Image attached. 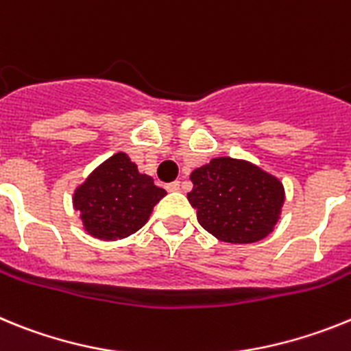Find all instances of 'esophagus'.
Instances as JSON below:
<instances>
[{"mask_svg":"<svg viewBox=\"0 0 351 351\" xmlns=\"http://www.w3.org/2000/svg\"><path fill=\"white\" fill-rule=\"evenodd\" d=\"M166 189L169 191V193H175V191H180V182L176 180V182H171V184H167Z\"/></svg>","mask_w":351,"mask_h":351,"instance_id":"esophagus-1","label":"esophagus"}]
</instances>
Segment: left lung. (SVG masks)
<instances>
[{"label":"left lung","instance_id":"8db88e82","mask_svg":"<svg viewBox=\"0 0 351 351\" xmlns=\"http://www.w3.org/2000/svg\"><path fill=\"white\" fill-rule=\"evenodd\" d=\"M191 182L187 197L197 222L221 242H258L281 219L285 185L245 158L213 157L191 173Z\"/></svg>","mask_w":351,"mask_h":351}]
</instances>
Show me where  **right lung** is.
Listing matches in <instances>:
<instances>
[{
	"mask_svg": "<svg viewBox=\"0 0 351 351\" xmlns=\"http://www.w3.org/2000/svg\"><path fill=\"white\" fill-rule=\"evenodd\" d=\"M164 196L166 191L152 176L139 173L129 155L118 152L75 187L72 205L90 237L112 242L141 230Z\"/></svg>",
	"mask_w": 351,
	"mask_h": 351,
	"instance_id": "add662e5",
	"label": "right lung"
}]
</instances>
